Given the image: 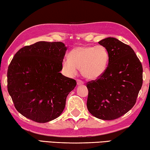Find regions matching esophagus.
Listing matches in <instances>:
<instances>
[{"mask_svg": "<svg viewBox=\"0 0 150 150\" xmlns=\"http://www.w3.org/2000/svg\"><path fill=\"white\" fill-rule=\"evenodd\" d=\"M83 84H84V82H83L82 80H77V85L78 86H82Z\"/></svg>", "mask_w": 150, "mask_h": 150, "instance_id": "34e87169", "label": "esophagus"}]
</instances>
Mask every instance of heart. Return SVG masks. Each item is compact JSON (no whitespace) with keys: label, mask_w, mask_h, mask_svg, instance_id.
<instances>
[{"label":"heart","mask_w":150,"mask_h":150,"mask_svg":"<svg viewBox=\"0 0 150 150\" xmlns=\"http://www.w3.org/2000/svg\"><path fill=\"white\" fill-rule=\"evenodd\" d=\"M69 58L62 62V66L70 75L80 69L83 76L96 80L104 74L109 63V53L102 46H77L70 51Z\"/></svg>","instance_id":"b5f03b06"}]
</instances>
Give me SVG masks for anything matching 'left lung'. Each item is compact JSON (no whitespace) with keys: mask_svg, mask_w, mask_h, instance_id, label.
Wrapping results in <instances>:
<instances>
[{"mask_svg":"<svg viewBox=\"0 0 150 150\" xmlns=\"http://www.w3.org/2000/svg\"><path fill=\"white\" fill-rule=\"evenodd\" d=\"M109 53L105 72L87 84V108L92 116L104 120L118 118L136 104L143 82V68L130 46L108 37L98 42Z\"/></svg>","mask_w":150,"mask_h":150,"instance_id":"left-lung-1","label":"left lung"}]
</instances>
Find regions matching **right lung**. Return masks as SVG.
Instances as JSON below:
<instances>
[{"mask_svg":"<svg viewBox=\"0 0 150 150\" xmlns=\"http://www.w3.org/2000/svg\"><path fill=\"white\" fill-rule=\"evenodd\" d=\"M67 47L40 41L16 53L7 72L8 92L20 114L39 123L62 114L76 82L60 73Z\"/></svg>","mask_w":150,"mask_h":150,"instance_id":"add662e5","label":"right lung"}]
</instances>
